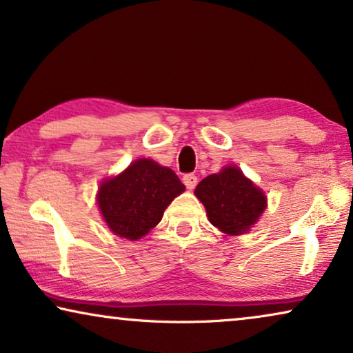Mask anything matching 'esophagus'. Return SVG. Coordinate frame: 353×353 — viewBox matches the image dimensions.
<instances>
[{"label":"esophagus","instance_id":"esophagus-1","mask_svg":"<svg viewBox=\"0 0 353 353\" xmlns=\"http://www.w3.org/2000/svg\"><path fill=\"white\" fill-rule=\"evenodd\" d=\"M183 183H185V186L188 190H194L196 185H197V176L194 173H186L185 176H183Z\"/></svg>","mask_w":353,"mask_h":353}]
</instances>
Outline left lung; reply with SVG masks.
<instances>
[{
	"instance_id": "left-lung-1",
	"label": "left lung",
	"mask_w": 353,
	"mask_h": 353,
	"mask_svg": "<svg viewBox=\"0 0 353 353\" xmlns=\"http://www.w3.org/2000/svg\"><path fill=\"white\" fill-rule=\"evenodd\" d=\"M194 194L204 204L210 223L226 234L248 231L267 207L263 192L238 167L204 178Z\"/></svg>"
}]
</instances>
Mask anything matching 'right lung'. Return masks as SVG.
<instances>
[{
    "label": "right lung",
    "instance_id": "obj_1",
    "mask_svg": "<svg viewBox=\"0 0 353 353\" xmlns=\"http://www.w3.org/2000/svg\"><path fill=\"white\" fill-rule=\"evenodd\" d=\"M183 191L185 185L172 168L151 159H138L101 185L98 205L115 234L139 239L162 220L163 210Z\"/></svg>",
    "mask_w": 353,
    "mask_h": 353
}]
</instances>
